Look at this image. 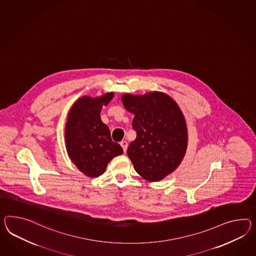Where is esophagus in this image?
Wrapping results in <instances>:
<instances>
[{"label":"esophagus","mask_w":256,"mask_h":256,"mask_svg":"<svg viewBox=\"0 0 256 256\" xmlns=\"http://www.w3.org/2000/svg\"><path fill=\"white\" fill-rule=\"evenodd\" d=\"M120 146H122V150H124V151L126 152V150H127V148H128V143H127V141H125V140L122 141V142H120Z\"/></svg>","instance_id":"esophagus-1"}]
</instances>
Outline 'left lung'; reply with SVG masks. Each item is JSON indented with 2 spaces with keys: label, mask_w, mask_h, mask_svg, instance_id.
<instances>
[{
  "label": "left lung",
  "mask_w": 256,
  "mask_h": 256,
  "mask_svg": "<svg viewBox=\"0 0 256 256\" xmlns=\"http://www.w3.org/2000/svg\"><path fill=\"white\" fill-rule=\"evenodd\" d=\"M122 104L134 114L132 129L136 138L127 155L138 174L160 181L181 162L188 144L186 126L176 103L164 92L144 96L124 94Z\"/></svg>",
  "instance_id": "left-lung-1"
}]
</instances>
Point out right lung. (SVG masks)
<instances>
[{
	"mask_svg": "<svg viewBox=\"0 0 256 256\" xmlns=\"http://www.w3.org/2000/svg\"><path fill=\"white\" fill-rule=\"evenodd\" d=\"M113 92L96 98L84 96L73 105L66 124L68 156L87 176L96 177L105 172L112 158L122 154V148L113 142L108 127L102 122L100 112L108 105Z\"/></svg>",
	"mask_w": 256,
	"mask_h": 256,
	"instance_id": "add662e5",
	"label": "right lung"
}]
</instances>
